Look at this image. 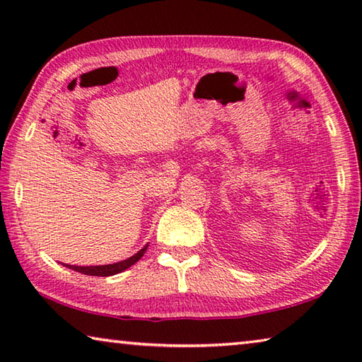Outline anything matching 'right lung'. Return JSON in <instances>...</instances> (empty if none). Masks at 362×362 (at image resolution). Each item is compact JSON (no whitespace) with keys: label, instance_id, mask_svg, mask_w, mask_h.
<instances>
[{"label":"right lung","instance_id":"right-lung-1","mask_svg":"<svg viewBox=\"0 0 362 362\" xmlns=\"http://www.w3.org/2000/svg\"><path fill=\"white\" fill-rule=\"evenodd\" d=\"M146 247H148V244H145V246L139 250L137 254H134L132 257L126 260H121V262H116V263H110V265H95V267H76V265H66L64 263V267L70 268V269H75L78 273H83V274H88V276H113V274H118L121 272H124L129 267H132L134 263L137 260H140L144 257V254L146 252Z\"/></svg>","mask_w":362,"mask_h":362}]
</instances>
